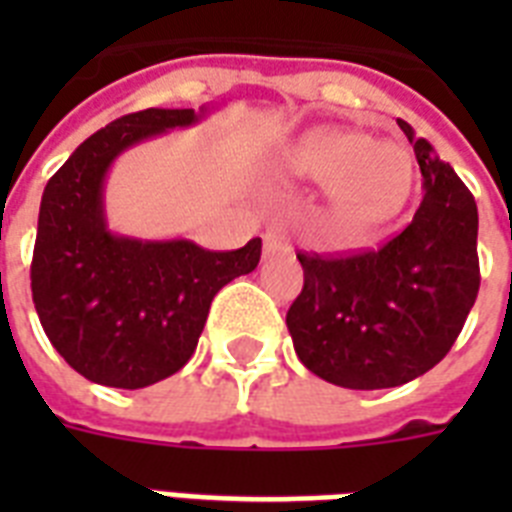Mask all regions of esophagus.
Instances as JSON below:
<instances>
[{
  "label": "esophagus",
  "mask_w": 512,
  "mask_h": 512,
  "mask_svg": "<svg viewBox=\"0 0 512 512\" xmlns=\"http://www.w3.org/2000/svg\"><path fill=\"white\" fill-rule=\"evenodd\" d=\"M289 241L276 231H268L263 236V252L265 255H276V252H289Z\"/></svg>",
  "instance_id": "obj_1"
}]
</instances>
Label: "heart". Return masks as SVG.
Listing matches in <instances>:
<instances>
[{"instance_id":"obj_1","label":"heart","mask_w":512,"mask_h":512,"mask_svg":"<svg viewBox=\"0 0 512 512\" xmlns=\"http://www.w3.org/2000/svg\"><path fill=\"white\" fill-rule=\"evenodd\" d=\"M281 164L305 183H327L332 212L350 228H374L396 215L412 188V156L364 132L313 127L284 151Z\"/></svg>"}]
</instances>
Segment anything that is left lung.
<instances>
[{"label": "left lung", "mask_w": 512, "mask_h": 512, "mask_svg": "<svg viewBox=\"0 0 512 512\" xmlns=\"http://www.w3.org/2000/svg\"><path fill=\"white\" fill-rule=\"evenodd\" d=\"M425 177L412 223L377 252L297 255L303 292L287 313L297 358L350 390L396 388L454 345L478 284V207L436 148L398 119Z\"/></svg>", "instance_id": "left-lung-1"}]
</instances>
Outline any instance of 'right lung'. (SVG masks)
<instances>
[{
  "instance_id": "add662e5",
  "label": "right lung",
  "mask_w": 512,
  "mask_h": 512,
  "mask_svg": "<svg viewBox=\"0 0 512 512\" xmlns=\"http://www.w3.org/2000/svg\"><path fill=\"white\" fill-rule=\"evenodd\" d=\"M212 108L122 116L84 140L44 188L34 305L52 348L90 382L138 390L183 369L212 297L260 263V239L212 252L191 239H138L108 228L111 164L138 143L199 124Z\"/></svg>"
}]
</instances>
